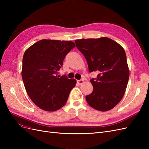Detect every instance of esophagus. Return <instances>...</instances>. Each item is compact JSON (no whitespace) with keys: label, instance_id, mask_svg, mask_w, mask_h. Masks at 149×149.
Returning a JSON list of instances; mask_svg holds the SVG:
<instances>
[{"label":"esophagus","instance_id":"obj_1","mask_svg":"<svg viewBox=\"0 0 149 149\" xmlns=\"http://www.w3.org/2000/svg\"><path fill=\"white\" fill-rule=\"evenodd\" d=\"M77 82L79 84H81L83 82H84V80L83 79H80V80H78L77 81Z\"/></svg>","mask_w":149,"mask_h":149}]
</instances>
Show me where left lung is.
I'll return each instance as SVG.
<instances>
[{
    "mask_svg": "<svg viewBox=\"0 0 149 149\" xmlns=\"http://www.w3.org/2000/svg\"><path fill=\"white\" fill-rule=\"evenodd\" d=\"M76 47L87 61L93 92L86 96L88 104L100 111L112 109L120 101L127 88L129 70L124 48L111 38L76 40Z\"/></svg>",
    "mask_w": 149,
    "mask_h": 149,
    "instance_id": "8db88e82",
    "label": "left lung"
}]
</instances>
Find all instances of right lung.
Segmentation results:
<instances>
[{"label": "right lung", "mask_w": 149, "mask_h": 149, "mask_svg": "<svg viewBox=\"0 0 149 149\" xmlns=\"http://www.w3.org/2000/svg\"><path fill=\"white\" fill-rule=\"evenodd\" d=\"M75 47L71 41L42 40L24 53L22 79L29 96L40 109L55 111L66 104L76 81L65 75L59 78L57 73Z\"/></svg>", "instance_id": "obj_1"}]
</instances>
